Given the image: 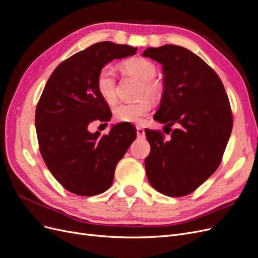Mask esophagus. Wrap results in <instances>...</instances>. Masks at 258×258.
<instances>
[{
  "label": "esophagus",
  "instance_id": "1",
  "mask_svg": "<svg viewBox=\"0 0 258 258\" xmlns=\"http://www.w3.org/2000/svg\"><path fill=\"white\" fill-rule=\"evenodd\" d=\"M137 135L139 138H144L145 137V131L142 127H137Z\"/></svg>",
  "mask_w": 258,
  "mask_h": 258
}]
</instances>
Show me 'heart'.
<instances>
[{
  "label": "heart",
  "instance_id": "1",
  "mask_svg": "<svg viewBox=\"0 0 258 258\" xmlns=\"http://www.w3.org/2000/svg\"><path fill=\"white\" fill-rule=\"evenodd\" d=\"M123 71L127 74L137 77L142 82L141 96H148L152 99H159L163 91L161 82L156 81L157 68L152 61L144 58H135L122 63ZM97 88L102 99L108 104H113L117 100L116 81L114 70L111 67H104L99 72L97 79ZM152 102L144 98L132 103H120L114 108V117L121 122L137 123L141 117L151 111Z\"/></svg>",
  "mask_w": 258,
  "mask_h": 258
}]
</instances>
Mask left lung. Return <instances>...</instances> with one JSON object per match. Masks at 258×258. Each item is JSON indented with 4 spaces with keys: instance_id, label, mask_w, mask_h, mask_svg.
I'll return each mask as SVG.
<instances>
[{
    "instance_id": "obj_1",
    "label": "left lung",
    "mask_w": 258,
    "mask_h": 258,
    "mask_svg": "<svg viewBox=\"0 0 258 258\" xmlns=\"http://www.w3.org/2000/svg\"><path fill=\"white\" fill-rule=\"evenodd\" d=\"M143 57L162 66L163 91L154 119L170 131L177 124L168 140L160 131L145 129L151 144L146 176L166 196H186L220 166L232 130L229 100L213 69L187 48L150 47Z\"/></svg>"
}]
</instances>
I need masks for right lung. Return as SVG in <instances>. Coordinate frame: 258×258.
I'll list each match as a JSON object with an SVG mask.
<instances>
[{"instance_id": "1", "label": "right lung", "mask_w": 258, "mask_h": 258, "mask_svg": "<svg viewBox=\"0 0 258 258\" xmlns=\"http://www.w3.org/2000/svg\"><path fill=\"white\" fill-rule=\"evenodd\" d=\"M137 50L113 42L93 44L61 62L46 83L35 111L38 145L50 173L69 191L95 196L107 190L117 162L137 138L130 122L114 124L103 137L88 129L112 117L97 88L99 72Z\"/></svg>"}]
</instances>
